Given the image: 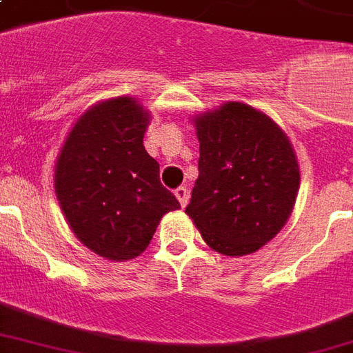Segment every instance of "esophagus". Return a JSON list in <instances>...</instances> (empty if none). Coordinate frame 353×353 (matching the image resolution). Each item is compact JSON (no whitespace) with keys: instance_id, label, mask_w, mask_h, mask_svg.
<instances>
[{"instance_id":"obj_1","label":"esophagus","mask_w":353,"mask_h":353,"mask_svg":"<svg viewBox=\"0 0 353 353\" xmlns=\"http://www.w3.org/2000/svg\"><path fill=\"white\" fill-rule=\"evenodd\" d=\"M174 194H176V198L179 200V203H181V207H185L188 203V188L187 187H177L176 190H174Z\"/></svg>"}]
</instances>
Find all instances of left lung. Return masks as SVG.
Segmentation results:
<instances>
[{"label": "left lung", "instance_id": "obj_1", "mask_svg": "<svg viewBox=\"0 0 353 353\" xmlns=\"http://www.w3.org/2000/svg\"><path fill=\"white\" fill-rule=\"evenodd\" d=\"M196 133L200 176L185 212L214 252L254 254L292 212L300 187L294 150L270 118L239 101L196 118Z\"/></svg>", "mask_w": 353, "mask_h": 353}]
</instances>
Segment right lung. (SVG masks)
<instances>
[{
	"label": "right lung",
	"instance_id": "right-lung-1",
	"mask_svg": "<svg viewBox=\"0 0 353 353\" xmlns=\"http://www.w3.org/2000/svg\"><path fill=\"white\" fill-rule=\"evenodd\" d=\"M148 111L133 98L94 105L70 131L55 166V192L75 236L94 254L128 261L148 248L159 220L179 201L142 144Z\"/></svg>",
	"mask_w": 353,
	"mask_h": 353
}]
</instances>
